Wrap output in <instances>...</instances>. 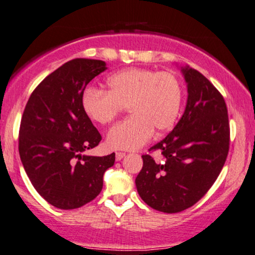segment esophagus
I'll return each mask as SVG.
<instances>
[{
  "instance_id": "esophagus-1",
  "label": "esophagus",
  "mask_w": 255,
  "mask_h": 255,
  "mask_svg": "<svg viewBox=\"0 0 255 255\" xmlns=\"http://www.w3.org/2000/svg\"><path fill=\"white\" fill-rule=\"evenodd\" d=\"M125 156H126V153H125V152H116V159L117 160H121Z\"/></svg>"
}]
</instances>
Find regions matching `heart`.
I'll list each match as a JSON object with an SVG mask.
<instances>
[{"instance_id":"obj_1","label":"heart","mask_w":255,"mask_h":255,"mask_svg":"<svg viewBox=\"0 0 255 255\" xmlns=\"http://www.w3.org/2000/svg\"><path fill=\"white\" fill-rule=\"evenodd\" d=\"M106 85L107 91L88 88L82 96V107L92 121L109 125L128 106L131 116L107 134L110 148L137 149L153 131L163 134L177 121L182 95L174 75L130 68L111 75Z\"/></svg>"}]
</instances>
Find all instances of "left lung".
Returning a JSON list of instances; mask_svg holds the SVG:
<instances>
[{
  "mask_svg": "<svg viewBox=\"0 0 255 255\" xmlns=\"http://www.w3.org/2000/svg\"><path fill=\"white\" fill-rule=\"evenodd\" d=\"M187 83V104L166 137L143 155L136 177L141 199L153 209L173 214L194 206L209 191L224 166L230 145L227 104L210 81L189 67L181 68Z\"/></svg>",
  "mask_w": 255,
  "mask_h": 255,
  "instance_id": "8db88e82",
  "label": "left lung"
}]
</instances>
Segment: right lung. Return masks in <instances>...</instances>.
<instances>
[{"mask_svg": "<svg viewBox=\"0 0 255 255\" xmlns=\"http://www.w3.org/2000/svg\"><path fill=\"white\" fill-rule=\"evenodd\" d=\"M102 60L74 59L49 74L31 93L19 127L18 150L39 194L59 209H76L103 188V175L116 153L84 155L102 141L82 107V96L106 70Z\"/></svg>", "mask_w": 255, "mask_h": 255, "instance_id": "1", "label": "right lung"}]
</instances>
